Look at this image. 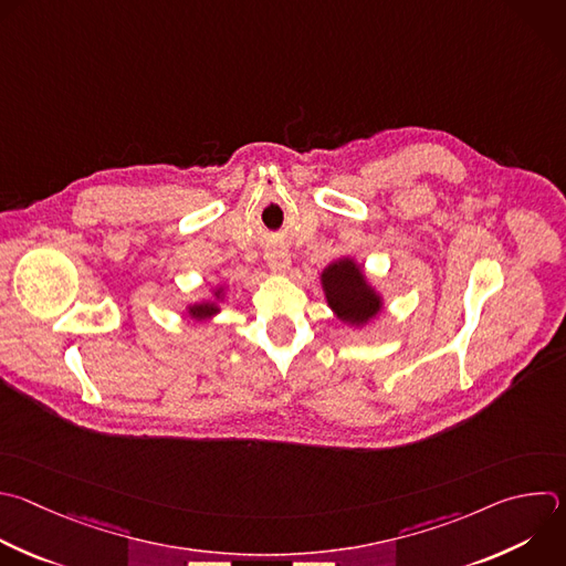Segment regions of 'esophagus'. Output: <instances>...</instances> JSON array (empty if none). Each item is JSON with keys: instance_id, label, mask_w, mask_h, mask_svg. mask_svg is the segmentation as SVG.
Listing matches in <instances>:
<instances>
[{"instance_id": "esophagus-1", "label": "esophagus", "mask_w": 566, "mask_h": 566, "mask_svg": "<svg viewBox=\"0 0 566 566\" xmlns=\"http://www.w3.org/2000/svg\"><path fill=\"white\" fill-rule=\"evenodd\" d=\"M266 264H269V269H273V271H286V269L291 266V258H289L286 251L273 249V251L266 253Z\"/></svg>"}]
</instances>
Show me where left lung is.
<instances>
[{"instance_id": "8db88e82", "label": "left lung", "mask_w": 566, "mask_h": 566, "mask_svg": "<svg viewBox=\"0 0 566 566\" xmlns=\"http://www.w3.org/2000/svg\"><path fill=\"white\" fill-rule=\"evenodd\" d=\"M322 284L328 304L346 322L361 324L380 311V297L366 286L359 269L350 260L331 264L322 273Z\"/></svg>"}]
</instances>
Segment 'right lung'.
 <instances>
[{
    "label": "right lung",
    "instance_id": "add662e5",
    "mask_svg": "<svg viewBox=\"0 0 566 566\" xmlns=\"http://www.w3.org/2000/svg\"><path fill=\"white\" fill-rule=\"evenodd\" d=\"M216 311H218L216 304H196V306H191L193 317H209V315H213Z\"/></svg>",
    "mask_w": 566,
    "mask_h": 566
}]
</instances>
